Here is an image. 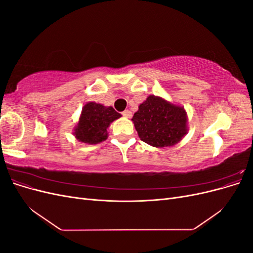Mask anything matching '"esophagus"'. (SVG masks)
<instances>
[{
  "label": "esophagus",
  "instance_id": "esophagus-1",
  "mask_svg": "<svg viewBox=\"0 0 253 253\" xmlns=\"http://www.w3.org/2000/svg\"><path fill=\"white\" fill-rule=\"evenodd\" d=\"M121 114H122V116H125V117H126V118H131V117H132V112L128 111V110L124 111Z\"/></svg>",
  "mask_w": 253,
  "mask_h": 253
}]
</instances>
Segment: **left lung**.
<instances>
[{
  "mask_svg": "<svg viewBox=\"0 0 253 253\" xmlns=\"http://www.w3.org/2000/svg\"><path fill=\"white\" fill-rule=\"evenodd\" d=\"M132 120L139 138L156 148L171 147L187 133V114L183 108L153 95L139 105Z\"/></svg>",
  "mask_w": 253,
  "mask_h": 253,
  "instance_id": "obj_1",
  "label": "left lung"
}]
</instances>
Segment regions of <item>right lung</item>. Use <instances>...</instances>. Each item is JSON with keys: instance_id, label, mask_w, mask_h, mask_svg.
Here are the masks:
<instances>
[{"instance_id": "right-lung-1", "label": "right lung", "mask_w": 253, "mask_h": 253, "mask_svg": "<svg viewBox=\"0 0 253 253\" xmlns=\"http://www.w3.org/2000/svg\"><path fill=\"white\" fill-rule=\"evenodd\" d=\"M121 117L112 106L88 102L82 109L81 116L75 128V136L84 143H98L108 138V129L111 122Z\"/></svg>"}]
</instances>
